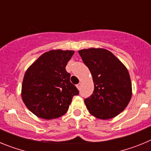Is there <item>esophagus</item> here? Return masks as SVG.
<instances>
[{"label":"esophagus","instance_id":"34e87169","mask_svg":"<svg viewBox=\"0 0 151 151\" xmlns=\"http://www.w3.org/2000/svg\"><path fill=\"white\" fill-rule=\"evenodd\" d=\"M76 87L78 90H80V88H81V83H78V85H76Z\"/></svg>","mask_w":151,"mask_h":151}]
</instances>
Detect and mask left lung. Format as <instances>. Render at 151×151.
Returning <instances> with one entry per match:
<instances>
[{"label": "left lung", "instance_id": "8db88e82", "mask_svg": "<svg viewBox=\"0 0 151 151\" xmlns=\"http://www.w3.org/2000/svg\"><path fill=\"white\" fill-rule=\"evenodd\" d=\"M78 54L88 67L94 85L93 94L85 99L89 113L101 119L116 116L132 97V82L126 67L106 49H83Z\"/></svg>", "mask_w": 151, "mask_h": 151}]
</instances>
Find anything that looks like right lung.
<instances>
[{"mask_svg": "<svg viewBox=\"0 0 151 151\" xmlns=\"http://www.w3.org/2000/svg\"><path fill=\"white\" fill-rule=\"evenodd\" d=\"M73 54V50H50L26 70L22 98L28 109L38 117L52 119L62 116L67 112L73 96L79 94L66 70Z\"/></svg>", "mask_w": 151, "mask_h": 151, "instance_id": "obj_1", "label": "right lung"}]
</instances>
